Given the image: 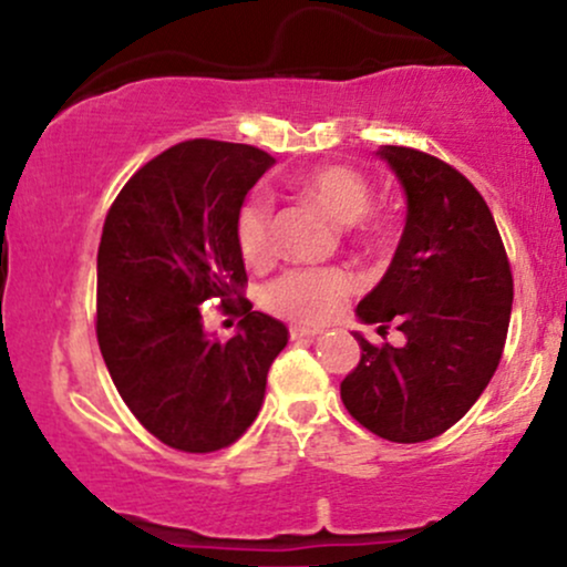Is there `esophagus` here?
<instances>
[{
    "label": "esophagus",
    "instance_id": "34e87169",
    "mask_svg": "<svg viewBox=\"0 0 567 567\" xmlns=\"http://www.w3.org/2000/svg\"><path fill=\"white\" fill-rule=\"evenodd\" d=\"M320 336V330H311V328H301V324H292L290 328V338L292 341H309V338Z\"/></svg>",
    "mask_w": 567,
    "mask_h": 567
}]
</instances>
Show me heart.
<instances>
[{
  "label": "heart",
  "mask_w": 567,
  "mask_h": 567,
  "mask_svg": "<svg viewBox=\"0 0 567 567\" xmlns=\"http://www.w3.org/2000/svg\"><path fill=\"white\" fill-rule=\"evenodd\" d=\"M296 192L315 202L338 224H357L370 205V188L360 173L343 165H324L296 181ZM234 239L247 264H264L271 256V202L252 194L243 202L234 218ZM351 271L290 269L277 277L264 292V303L292 322L320 324L338 315L341 303L354 292Z\"/></svg>",
  "instance_id": "obj_1"
}]
</instances>
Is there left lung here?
I'll return each instance as SVG.
<instances>
[{"mask_svg":"<svg viewBox=\"0 0 567 567\" xmlns=\"http://www.w3.org/2000/svg\"><path fill=\"white\" fill-rule=\"evenodd\" d=\"M405 192V229L381 282L357 306L365 324L394 322L402 347H373L341 381L343 405L392 442H424L464 419L496 373L512 315V271L485 199L455 167L408 146H381Z\"/></svg>","mask_w":567,"mask_h":567,"instance_id":"obj_1","label":"left lung"}]
</instances>
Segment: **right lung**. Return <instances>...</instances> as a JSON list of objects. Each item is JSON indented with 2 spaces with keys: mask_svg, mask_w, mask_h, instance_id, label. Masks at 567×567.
<instances>
[{
  "mask_svg": "<svg viewBox=\"0 0 567 567\" xmlns=\"http://www.w3.org/2000/svg\"><path fill=\"white\" fill-rule=\"evenodd\" d=\"M275 165L245 143L186 141L141 167L114 199L97 247V347L116 392L154 437L184 453L231 445L264 405L288 328L250 311L234 218ZM246 306L229 342L200 306Z\"/></svg>",
  "mask_w": 567,
  "mask_h": 567,
  "instance_id": "1",
  "label": "right lung"
}]
</instances>
